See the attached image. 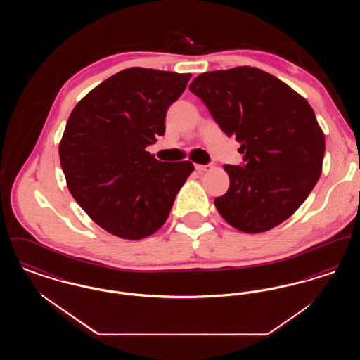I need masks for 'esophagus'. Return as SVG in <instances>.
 Wrapping results in <instances>:
<instances>
[{"instance_id": "obj_1", "label": "esophagus", "mask_w": 360, "mask_h": 360, "mask_svg": "<svg viewBox=\"0 0 360 360\" xmlns=\"http://www.w3.org/2000/svg\"><path fill=\"white\" fill-rule=\"evenodd\" d=\"M195 167V170L200 172H209V170H212V166L210 165H195L194 166Z\"/></svg>"}]
</instances>
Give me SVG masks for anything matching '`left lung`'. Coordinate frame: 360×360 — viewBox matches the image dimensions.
<instances>
[{
    "label": "left lung",
    "mask_w": 360,
    "mask_h": 360,
    "mask_svg": "<svg viewBox=\"0 0 360 360\" xmlns=\"http://www.w3.org/2000/svg\"><path fill=\"white\" fill-rule=\"evenodd\" d=\"M188 89L245 153L244 167L224 166L229 188L214 200L224 220L244 233H262L288 220L323 172L326 136L308 101L250 66L200 74Z\"/></svg>",
    "instance_id": "1"
}]
</instances>
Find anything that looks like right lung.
Listing matches in <instances>:
<instances>
[{
  "label": "right lung",
  "mask_w": 360,
  "mask_h": 360,
  "mask_svg": "<svg viewBox=\"0 0 360 360\" xmlns=\"http://www.w3.org/2000/svg\"><path fill=\"white\" fill-rule=\"evenodd\" d=\"M191 74L129 68L105 79L70 113L59 159L68 188L106 232L140 240L166 223L194 166L146 151L165 135L166 112Z\"/></svg>",
  "instance_id": "right-lung-1"
}]
</instances>
